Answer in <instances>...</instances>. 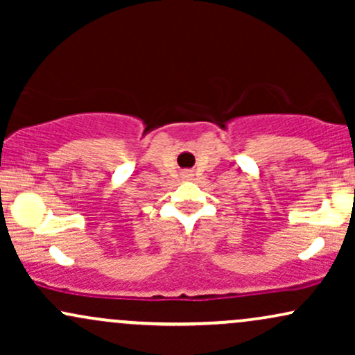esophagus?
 Returning a JSON list of instances; mask_svg holds the SVG:
<instances>
[{
  "label": "esophagus",
  "mask_w": 355,
  "mask_h": 355,
  "mask_svg": "<svg viewBox=\"0 0 355 355\" xmlns=\"http://www.w3.org/2000/svg\"><path fill=\"white\" fill-rule=\"evenodd\" d=\"M183 177H185V178H191V177H193V175H191L190 172H185V173H183Z\"/></svg>",
  "instance_id": "obj_1"
}]
</instances>
